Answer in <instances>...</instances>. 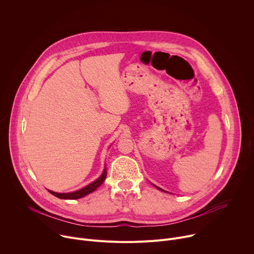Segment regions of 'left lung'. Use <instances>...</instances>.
Listing matches in <instances>:
<instances>
[{
  "mask_svg": "<svg viewBox=\"0 0 254 254\" xmlns=\"http://www.w3.org/2000/svg\"><path fill=\"white\" fill-rule=\"evenodd\" d=\"M154 186H155V185H154ZM155 187H156V188H157V189H159V190H161V191H164V190H163V189H161V188H159V187H157V186H155ZM164 192H166V191H164Z\"/></svg>",
  "mask_w": 254,
  "mask_h": 254,
  "instance_id": "1",
  "label": "left lung"
}]
</instances>
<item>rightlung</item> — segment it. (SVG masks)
Here are the masks:
<instances>
[{"instance_id":"add662e5","label":"right lung","mask_w":254,"mask_h":254,"mask_svg":"<svg viewBox=\"0 0 254 254\" xmlns=\"http://www.w3.org/2000/svg\"><path fill=\"white\" fill-rule=\"evenodd\" d=\"M105 177H106V168H104V170H103L102 174L100 175V177L98 179H96L94 182L90 183L89 185L85 186L84 188H82V189H80L78 191L71 192V193H57V192H53V191H50V190H48V191L52 195H54L55 197L60 198V199H68V200L79 199V198H82V197L90 194L94 190H96L103 183V181L105 180Z\"/></svg>"}]
</instances>
